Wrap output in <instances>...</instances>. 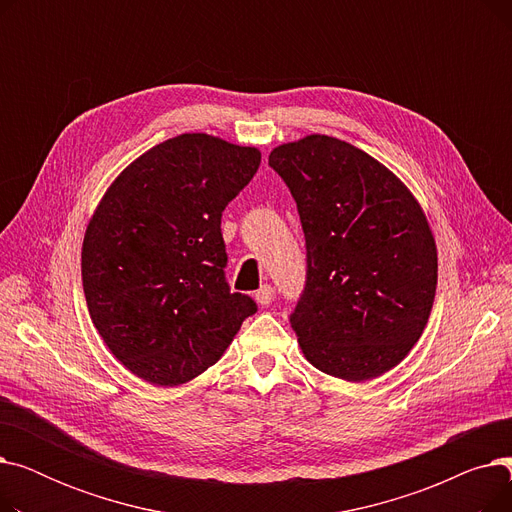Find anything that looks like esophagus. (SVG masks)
I'll use <instances>...</instances> for the list:
<instances>
[{
	"label": "esophagus",
	"instance_id": "34e87169",
	"mask_svg": "<svg viewBox=\"0 0 512 512\" xmlns=\"http://www.w3.org/2000/svg\"><path fill=\"white\" fill-rule=\"evenodd\" d=\"M255 301L261 305V307H267L272 301H274V288L270 284H263L257 292H255Z\"/></svg>",
	"mask_w": 512,
	"mask_h": 512
}]
</instances>
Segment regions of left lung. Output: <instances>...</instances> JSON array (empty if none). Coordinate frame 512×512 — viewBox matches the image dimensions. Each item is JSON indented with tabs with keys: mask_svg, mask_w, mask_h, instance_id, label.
Returning a JSON list of instances; mask_svg holds the SVG:
<instances>
[{
	"mask_svg": "<svg viewBox=\"0 0 512 512\" xmlns=\"http://www.w3.org/2000/svg\"><path fill=\"white\" fill-rule=\"evenodd\" d=\"M270 166L307 242V284L290 315L305 359L344 382L380 378L432 313L438 249L423 207L378 159L328 134L278 145Z\"/></svg>",
	"mask_w": 512,
	"mask_h": 512,
	"instance_id": "1",
	"label": "left lung"
}]
</instances>
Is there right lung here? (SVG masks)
<instances>
[{
    "label": "right lung",
    "mask_w": 512,
    "mask_h": 512,
    "mask_svg": "<svg viewBox=\"0 0 512 512\" xmlns=\"http://www.w3.org/2000/svg\"><path fill=\"white\" fill-rule=\"evenodd\" d=\"M257 147L205 132L155 145L107 186L83 240L89 315L137 378L174 388L218 363L257 311L224 280L222 211L255 176Z\"/></svg>",
    "instance_id": "1"
}]
</instances>
